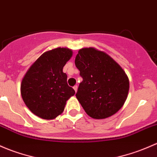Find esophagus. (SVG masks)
Wrapping results in <instances>:
<instances>
[{
	"mask_svg": "<svg viewBox=\"0 0 157 157\" xmlns=\"http://www.w3.org/2000/svg\"><path fill=\"white\" fill-rule=\"evenodd\" d=\"M77 88H78V86H77V85L74 86V91H75V92H77Z\"/></svg>",
	"mask_w": 157,
	"mask_h": 157,
	"instance_id": "1",
	"label": "esophagus"
}]
</instances>
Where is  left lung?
Instances as JSON below:
<instances>
[{"instance_id": "8db88e82", "label": "left lung", "mask_w": 157, "mask_h": 157, "mask_svg": "<svg viewBox=\"0 0 157 157\" xmlns=\"http://www.w3.org/2000/svg\"><path fill=\"white\" fill-rule=\"evenodd\" d=\"M75 65L83 78L76 97L86 113L98 120L116 113L129 90L123 69L108 54L92 47L78 51Z\"/></svg>"}]
</instances>
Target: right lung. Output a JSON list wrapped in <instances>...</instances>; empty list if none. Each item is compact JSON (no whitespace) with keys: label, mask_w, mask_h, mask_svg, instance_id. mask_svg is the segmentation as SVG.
<instances>
[{"label":"right lung","mask_w":157,"mask_h":157,"mask_svg":"<svg viewBox=\"0 0 157 157\" xmlns=\"http://www.w3.org/2000/svg\"><path fill=\"white\" fill-rule=\"evenodd\" d=\"M73 55L71 49L59 48L41 55L26 72L21 95L28 108L44 120H52L63 112L66 101L75 91L67 83L63 67Z\"/></svg>","instance_id":"right-lung-1"}]
</instances>
